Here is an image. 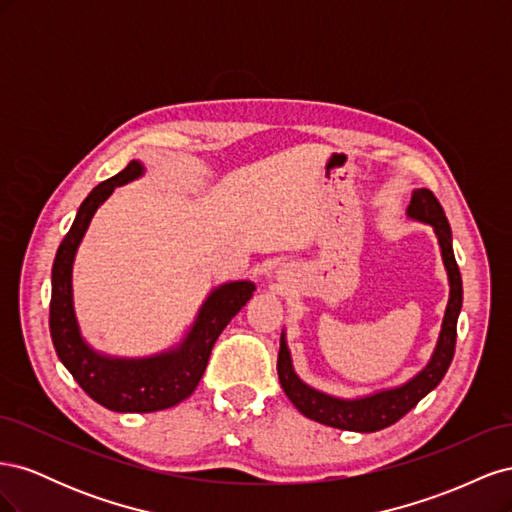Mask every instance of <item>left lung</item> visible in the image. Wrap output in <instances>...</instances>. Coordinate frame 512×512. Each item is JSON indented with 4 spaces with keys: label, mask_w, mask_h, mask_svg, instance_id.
Segmentation results:
<instances>
[{
    "label": "left lung",
    "mask_w": 512,
    "mask_h": 512,
    "mask_svg": "<svg viewBox=\"0 0 512 512\" xmlns=\"http://www.w3.org/2000/svg\"><path fill=\"white\" fill-rule=\"evenodd\" d=\"M406 213L410 220L429 224L433 232H436L442 262L448 275V286H451L436 350H433L429 363L408 382L393 386V389L376 391L365 397L344 399V397L322 393L314 389V386L305 384L297 376V371L292 367V356H290L288 344H286V333L282 331L280 354H277V376H280L282 389L294 404V408H297L303 416L312 418L316 423L329 425L335 429H344V431H361V433H371V431H380L384 427H389L397 423L401 416L408 414L427 393L436 389L440 380L444 378L448 365L453 361L455 342H457V318H459L461 301H463V286H461V273L457 267V260L453 254L451 226H448V220L442 205L438 203V198L425 188L412 192V200Z\"/></svg>",
    "instance_id": "left-lung-1"
}]
</instances>
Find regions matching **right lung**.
Masks as SVG:
<instances>
[{
    "label": "right lung",
    "mask_w": 512,
    "mask_h": 512,
    "mask_svg": "<svg viewBox=\"0 0 512 512\" xmlns=\"http://www.w3.org/2000/svg\"><path fill=\"white\" fill-rule=\"evenodd\" d=\"M143 173L145 166L138 160H132L121 173L102 181L89 192L76 211L68 235L59 245L51 275L53 290L49 324L59 361L64 363L72 378L79 382L91 399L113 412H158L188 399L205 374L215 339L241 312V307L252 299L256 290V286L247 280L213 288L205 303L200 305L194 324L181 342L160 354L123 359V356L102 354L85 342L74 314L72 297V267L76 250H79L89 222L104 200L119 185L143 177Z\"/></svg>",
    "instance_id": "add662e5"
}]
</instances>
